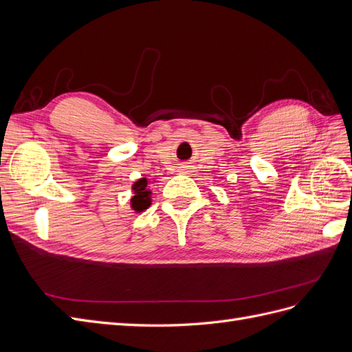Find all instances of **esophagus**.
Listing matches in <instances>:
<instances>
[{
    "mask_svg": "<svg viewBox=\"0 0 352 352\" xmlns=\"http://www.w3.org/2000/svg\"><path fill=\"white\" fill-rule=\"evenodd\" d=\"M180 172H182V173H186V172H190V170H188L186 167H182V168H180Z\"/></svg>",
    "mask_w": 352,
    "mask_h": 352,
    "instance_id": "34e87169",
    "label": "esophagus"
}]
</instances>
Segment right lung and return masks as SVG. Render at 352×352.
<instances>
[{
    "label": "right lung",
    "instance_id": "right-lung-1",
    "mask_svg": "<svg viewBox=\"0 0 352 352\" xmlns=\"http://www.w3.org/2000/svg\"><path fill=\"white\" fill-rule=\"evenodd\" d=\"M146 185H148L146 179L144 177V179L138 180V182L132 186L133 190H135V195L131 199V202H132V208L138 212L144 211L151 206V198H150L151 192L146 189Z\"/></svg>",
    "mask_w": 352,
    "mask_h": 352
}]
</instances>
